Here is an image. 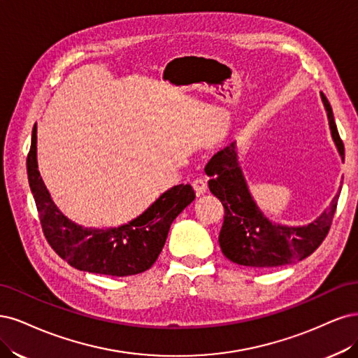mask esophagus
Instances as JSON below:
<instances>
[{
  "label": "esophagus",
  "instance_id": "obj_1",
  "mask_svg": "<svg viewBox=\"0 0 358 358\" xmlns=\"http://www.w3.org/2000/svg\"><path fill=\"white\" fill-rule=\"evenodd\" d=\"M193 187H194L196 194H203L206 192V189H208V182H206L205 178L199 177L193 181Z\"/></svg>",
  "mask_w": 358,
  "mask_h": 358
}]
</instances>
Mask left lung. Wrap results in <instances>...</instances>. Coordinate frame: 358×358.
Here are the masks:
<instances>
[{
	"label": "left lung",
	"instance_id": "left-lung-1",
	"mask_svg": "<svg viewBox=\"0 0 358 358\" xmlns=\"http://www.w3.org/2000/svg\"><path fill=\"white\" fill-rule=\"evenodd\" d=\"M327 111L331 138L339 156L345 160V147L339 136L333 111L326 95L321 94ZM235 143L217 152L205 166L211 180L210 190L224 206V222L218 235L223 255L236 264L268 269L290 264L310 256L329 234L339 193L317 220L306 226L272 223L264 215L248 190L238 164Z\"/></svg>",
	"mask_w": 358,
	"mask_h": 358
}]
</instances>
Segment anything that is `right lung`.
Here are the masks:
<instances>
[{
  "label": "right lung",
  "mask_w": 358,
  "mask_h": 358,
  "mask_svg": "<svg viewBox=\"0 0 358 358\" xmlns=\"http://www.w3.org/2000/svg\"><path fill=\"white\" fill-rule=\"evenodd\" d=\"M29 187L45 239L73 268L92 273L128 276L153 266L172 222L194 199L190 184L171 187L129 223L110 229H87L65 217L52 201L37 165V126L27 159Z\"/></svg>",
  "instance_id": "1"
}]
</instances>
